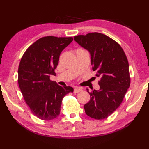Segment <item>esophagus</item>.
<instances>
[{"label":"esophagus","instance_id":"1","mask_svg":"<svg viewBox=\"0 0 149 149\" xmlns=\"http://www.w3.org/2000/svg\"><path fill=\"white\" fill-rule=\"evenodd\" d=\"M82 91V89L79 87H76L75 88H74V93H79L80 92V91Z\"/></svg>","mask_w":149,"mask_h":149}]
</instances>
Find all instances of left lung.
Instances as JSON below:
<instances>
[{
	"label": "left lung",
	"mask_w": 149,
	"mask_h": 149,
	"mask_svg": "<svg viewBox=\"0 0 149 149\" xmlns=\"http://www.w3.org/2000/svg\"><path fill=\"white\" fill-rule=\"evenodd\" d=\"M74 40L90 52L93 70L100 77L99 90L87 89L90 100L84 106L85 113L96 120L106 118L120 106L130 86L127 57L121 46L105 34L90 33L75 36Z\"/></svg>",
	"instance_id": "left-lung-1"
}]
</instances>
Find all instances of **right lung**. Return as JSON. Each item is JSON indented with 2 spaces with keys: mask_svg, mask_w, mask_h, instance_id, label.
<instances>
[{
  "mask_svg": "<svg viewBox=\"0 0 149 149\" xmlns=\"http://www.w3.org/2000/svg\"><path fill=\"white\" fill-rule=\"evenodd\" d=\"M72 41V37L41 38L28 47L21 58L19 87L31 112L41 120L56 118L63 97L74 91L73 88L62 87L50 79V75H56L60 54Z\"/></svg>",
  "mask_w": 149,
  "mask_h": 149,
  "instance_id": "1",
  "label": "right lung"
}]
</instances>
